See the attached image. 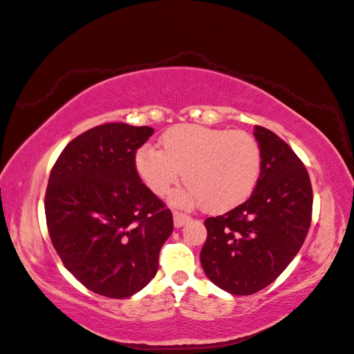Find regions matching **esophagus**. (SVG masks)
<instances>
[{"label": "esophagus", "instance_id": "esophagus-1", "mask_svg": "<svg viewBox=\"0 0 354 354\" xmlns=\"http://www.w3.org/2000/svg\"><path fill=\"white\" fill-rule=\"evenodd\" d=\"M190 219H192V217L189 214L181 213V212H173V223H175L176 228L184 227V225L189 222Z\"/></svg>", "mask_w": 354, "mask_h": 354}]
</instances>
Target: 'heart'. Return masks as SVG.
I'll list each match as a JSON object with an SVG mask.
<instances>
[{"instance_id": "b5f03b06", "label": "heart", "mask_w": 354, "mask_h": 354, "mask_svg": "<svg viewBox=\"0 0 354 354\" xmlns=\"http://www.w3.org/2000/svg\"><path fill=\"white\" fill-rule=\"evenodd\" d=\"M161 150L142 146L135 153V169L156 196L179 183L189 185L173 194L176 204H198L207 212L223 213L242 204L257 185L261 150L243 131L198 124L171 127L160 140Z\"/></svg>"}]
</instances>
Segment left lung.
<instances>
[{
	"label": "left lung",
	"mask_w": 354,
	"mask_h": 354,
	"mask_svg": "<svg viewBox=\"0 0 354 354\" xmlns=\"http://www.w3.org/2000/svg\"><path fill=\"white\" fill-rule=\"evenodd\" d=\"M261 150L257 185L243 204L205 219L201 265L217 288L232 295L265 289L303 246L312 222L309 173L278 135L255 126Z\"/></svg>",
	"instance_id": "1"
}]
</instances>
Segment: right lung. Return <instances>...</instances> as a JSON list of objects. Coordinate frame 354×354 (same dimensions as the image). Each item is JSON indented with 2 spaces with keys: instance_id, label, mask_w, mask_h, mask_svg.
Wrapping results in <instances>:
<instances>
[{
  "instance_id": "obj_1",
  "label": "right lung",
  "mask_w": 354,
  "mask_h": 354,
  "mask_svg": "<svg viewBox=\"0 0 354 354\" xmlns=\"http://www.w3.org/2000/svg\"><path fill=\"white\" fill-rule=\"evenodd\" d=\"M152 133L149 126H95L66 145L48 178L51 243L86 289L108 298L131 297L152 280L173 231L171 212L135 169Z\"/></svg>"
}]
</instances>
